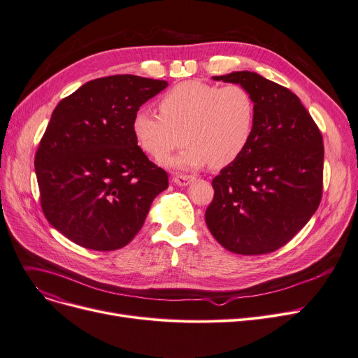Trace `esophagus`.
Segmentation results:
<instances>
[{"label": "esophagus", "instance_id": "esophagus-1", "mask_svg": "<svg viewBox=\"0 0 358 358\" xmlns=\"http://www.w3.org/2000/svg\"><path fill=\"white\" fill-rule=\"evenodd\" d=\"M194 180H196V178H194L193 176H182V174H178V176H176V177L173 178V182L177 184V185H180V187H184V185L192 184Z\"/></svg>", "mask_w": 358, "mask_h": 358}]
</instances>
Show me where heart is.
I'll use <instances>...</instances> for the list:
<instances>
[{
	"label": "heart",
	"instance_id": "b5f03b06",
	"mask_svg": "<svg viewBox=\"0 0 358 358\" xmlns=\"http://www.w3.org/2000/svg\"><path fill=\"white\" fill-rule=\"evenodd\" d=\"M159 113L138 108L131 118L137 146L152 158L176 169H197L212 164L221 168L237 161L250 145L256 126V105L240 85L216 86L189 80L169 89L159 101Z\"/></svg>",
	"mask_w": 358,
	"mask_h": 358
}]
</instances>
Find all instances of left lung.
Wrapping results in <instances>:
<instances>
[{"label": "left lung", "instance_id": "1", "mask_svg": "<svg viewBox=\"0 0 358 358\" xmlns=\"http://www.w3.org/2000/svg\"><path fill=\"white\" fill-rule=\"evenodd\" d=\"M245 87L256 126L241 157L212 181L205 221L227 250L265 255L287 244L319 208L323 138L297 95L253 71L213 76Z\"/></svg>", "mask_w": 358, "mask_h": 358}]
</instances>
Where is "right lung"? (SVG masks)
<instances>
[{
	"mask_svg": "<svg viewBox=\"0 0 358 358\" xmlns=\"http://www.w3.org/2000/svg\"><path fill=\"white\" fill-rule=\"evenodd\" d=\"M166 86L133 74L102 77L55 106L35 169L46 220L73 243L99 252L129 244L168 187L131 133L136 110Z\"/></svg>",
	"mask_w": 358,
	"mask_h": 358,
	"instance_id": "add662e5",
	"label": "right lung"
}]
</instances>
